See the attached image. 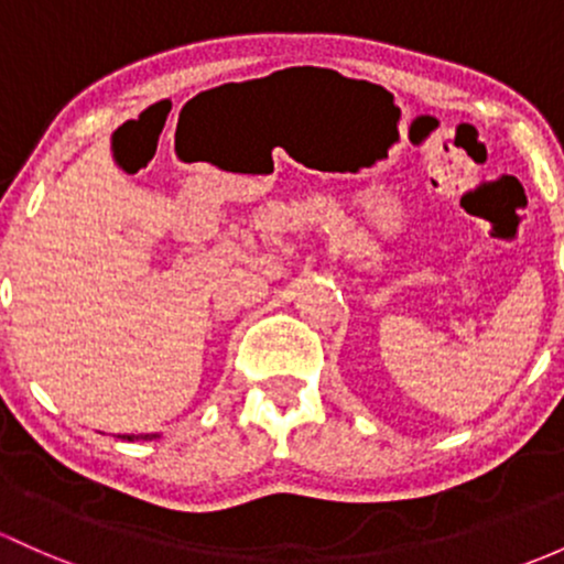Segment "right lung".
<instances>
[{
  "label": "right lung",
  "instance_id": "1",
  "mask_svg": "<svg viewBox=\"0 0 564 564\" xmlns=\"http://www.w3.org/2000/svg\"><path fill=\"white\" fill-rule=\"evenodd\" d=\"M121 437V441H153V437H159V435H118Z\"/></svg>",
  "mask_w": 564,
  "mask_h": 564
}]
</instances>
